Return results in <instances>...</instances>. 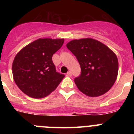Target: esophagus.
Wrapping results in <instances>:
<instances>
[{"label":"esophagus","instance_id":"esophagus-1","mask_svg":"<svg viewBox=\"0 0 134 134\" xmlns=\"http://www.w3.org/2000/svg\"><path fill=\"white\" fill-rule=\"evenodd\" d=\"M67 75L68 76H72V72H71V71H68L67 73Z\"/></svg>","mask_w":134,"mask_h":134}]
</instances>
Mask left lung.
Wrapping results in <instances>:
<instances>
[{"label": "left lung", "instance_id": "8db88e82", "mask_svg": "<svg viewBox=\"0 0 134 134\" xmlns=\"http://www.w3.org/2000/svg\"><path fill=\"white\" fill-rule=\"evenodd\" d=\"M67 47L76 57L81 67L80 75L75 79L78 90L92 97L108 92L118 75L115 54L104 44L91 38L72 40Z\"/></svg>", "mask_w": 134, "mask_h": 134}]
</instances>
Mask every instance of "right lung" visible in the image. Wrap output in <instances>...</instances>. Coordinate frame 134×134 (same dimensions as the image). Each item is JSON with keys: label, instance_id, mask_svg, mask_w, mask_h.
Masks as SVG:
<instances>
[{"label": "right lung", "instance_id": "right-lung-1", "mask_svg": "<svg viewBox=\"0 0 134 134\" xmlns=\"http://www.w3.org/2000/svg\"><path fill=\"white\" fill-rule=\"evenodd\" d=\"M63 39H38L21 50L12 64L15 82L25 94L42 98L54 91L65 75L56 72L52 57Z\"/></svg>", "mask_w": 134, "mask_h": 134}]
</instances>
